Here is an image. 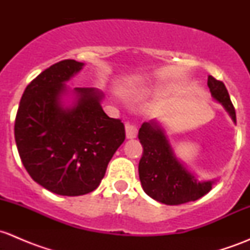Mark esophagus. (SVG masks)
Listing matches in <instances>:
<instances>
[{
  "instance_id": "34e87169",
  "label": "esophagus",
  "mask_w": 250,
  "mask_h": 250,
  "mask_svg": "<svg viewBox=\"0 0 250 250\" xmlns=\"http://www.w3.org/2000/svg\"><path fill=\"white\" fill-rule=\"evenodd\" d=\"M138 134L137 125H132V123H125V137L127 139H134Z\"/></svg>"
}]
</instances>
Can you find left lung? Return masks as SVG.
<instances>
[{"instance_id":"1","label":"left lung","mask_w":250,"mask_h":250,"mask_svg":"<svg viewBox=\"0 0 250 250\" xmlns=\"http://www.w3.org/2000/svg\"><path fill=\"white\" fill-rule=\"evenodd\" d=\"M208 87L213 99L236 123V112L225 84L209 76ZM138 138L143 145L139 178L146 195L157 202L176 206L198 200L211 190L216 180H200L188 169L175 156L166 129L158 121L144 122Z\"/></svg>"}]
</instances>
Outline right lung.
<instances>
[{
	"mask_svg": "<svg viewBox=\"0 0 250 250\" xmlns=\"http://www.w3.org/2000/svg\"><path fill=\"white\" fill-rule=\"evenodd\" d=\"M83 66L67 59L42 71L24 90L14 125L25 169L60 196L94 191L125 138L123 123L103 110L102 90L66 85Z\"/></svg>",
	"mask_w": 250,
	"mask_h": 250,
	"instance_id": "right-lung-1",
	"label": "right lung"
}]
</instances>
